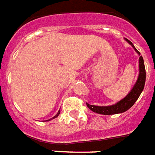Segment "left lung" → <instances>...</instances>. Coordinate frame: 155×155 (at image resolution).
<instances>
[{
    "instance_id": "obj_1",
    "label": "left lung",
    "mask_w": 155,
    "mask_h": 155,
    "mask_svg": "<svg viewBox=\"0 0 155 155\" xmlns=\"http://www.w3.org/2000/svg\"><path fill=\"white\" fill-rule=\"evenodd\" d=\"M125 40L130 45H131L134 50L140 56V57H139V75L138 78H137V81H136V84H134V86L130 91V93L124 98L118 101L115 104L109 105V106H95V105H90L89 104H86L87 107L94 113L102 114V115H113V114L124 113L134 105V104L138 99L140 95L144 89L146 73H145V63H144L143 57H142V56H140V53L135 48V46L133 45L132 42L127 38H125Z\"/></svg>"
}]
</instances>
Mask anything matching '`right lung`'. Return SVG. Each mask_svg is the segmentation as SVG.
Returning <instances> with one entry per match:
<instances>
[{
  "label": "right lung",
  "instance_id": "right-lung-1",
  "mask_svg": "<svg viewBox=\"0 0 155 155\" xmlns=\"http://www.w3.org/2000/svg\"><path fill=\"white\" fill-rule=\"evenodd\" d=\"M59 114H60V110H59V111H58V113H57V114H56V115H55L54 117H51V119H49V120H48V121H51V120H52V119L56 118V117H58V116H59Z\"/></svg>",
  "mask_w": 155,
  "mask_h": 155
}]
</instances>
